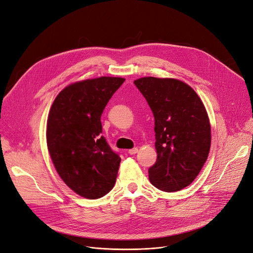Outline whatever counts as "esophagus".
<instances>
[{"label": "esophagus", "mask_w": 253, "mask_h": 253, "mask_svg": "<svg viewBox=\"0 0 253 253\" xmlns=\"http://www.w3.org/2000/svg\"><path fill=\"white\" fill-rule=\"evenodd\" d=\"M137 152H138L137 148H133V149H131V150L128 151V153L130 154V155H134V154H136Z\"/></svg>", "instance_id": "obj_1"}]
</instances>
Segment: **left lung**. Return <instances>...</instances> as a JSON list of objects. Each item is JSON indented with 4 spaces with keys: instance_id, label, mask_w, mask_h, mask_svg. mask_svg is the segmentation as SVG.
<instances>
[{
    "instance_id": "obj_1",
    "label": "left lung",
    "mask_w": 253,
    "mask_h": 253,
    "mask_svg": "<svg viewBox=\"0 0 253 253\" xmlns=\"http://www.w3.org/2000/svg\"><path fill=\"white\" fill-rule=\"evenodd\" d=\"M134 84L155 119L157 160L149 169L150 182L162 191H179L194 181L210 151L206 108L192 87L181 81L142 78Z\"/></svg>"
}]
</instances>
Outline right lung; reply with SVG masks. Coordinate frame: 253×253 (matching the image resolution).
<instances>
[{
    "mask_svg": "<svg viewBox=\"0 0 253 253\" xmlns=\"http://www.w3.org/2000/svg\"><path fill=\"white\" fill-rule=\"evenodd\" d=\"M121 78L86 80L66 86L54 99L47 119L49 155L65 184L89 200L99 199L116 183L121 158L102 133L101 115Z\"/></svg>",
    "mask_w": 253,
    "mask_h": 253,
    "instance_id": "obj_1",
    "label": "right lung"
}]
</instances>
